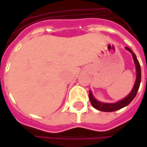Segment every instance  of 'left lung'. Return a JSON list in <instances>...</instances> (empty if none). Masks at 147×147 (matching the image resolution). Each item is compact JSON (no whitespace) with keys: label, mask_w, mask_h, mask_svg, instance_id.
Returning <instances> with one entry per match:
<instances>
[{"label":"left lung","mask_w":147,"mask_h":147,"mask_svg":"<svg viewBox=\"0 0 147 147\" xmlns=\"http://www.w3.org/2000/svg\"><path fill=\"white\" fill-rule=\"evenodd\" d=\"M126 50H128L133 56V59H134V65H135V71H136V79H135V82H134V85L133 87L132 90L130 91V93L125 97L123 98V100L117 101L116 103H105L101 102V101H99L97 100L93 94H92V91H89V100L91 105L97 110L99 111H106V112H111V111H117V110H120L125 106H127L128 105H129L130 102L132 101L134 99V97L136 96V94L139 90V88H140V81H141V71H140V63L136 58V55L134 54V53H133V51L129 48V47H125Z\"/></svg>","instance_id":"left-lung-1"}]
</instances>
